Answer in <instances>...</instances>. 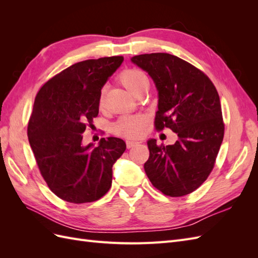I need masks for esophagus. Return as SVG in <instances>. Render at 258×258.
Segmentation results:
<instances>
[{"label":"esophagus","mask_w":258,"mask_h":258,"mask_svg":"<svg viewBox=\"0 0 258 258\" xmlns=\"http://www.w3.org/2000/svg\"><path fill=\"white\" fill-rule=\"evenodd\" d=\"M126 143H127V147H128V148H131V147H134V146H136V145L139 144V142H137V141H131V140H128V141H127Z\"/></svg>","instance_id":"esophagus-1"}]
</instances>
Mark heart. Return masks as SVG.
<instances>
[{"instance_id":"1","label":"heart","mask_w":258,"mask_h":258,"mask_svg":"<svg viewBox=\"0 0 258 258\" xmlns=\"http://www.w3.org/2000/svg\"><path fill=\"white\" fill-rule=\"evenodd\" d=\"M118 81L126 87L130 92L137 93L146 88L147 79L146 75L141 70L136 68L123 69L118 74ZM99 107L102 108L104 105V92L100 93L99 97ZM146 118L142 115H122L119 117L114 126L113 132L117 136H120L128 139H137L142 137L145 129Z\"/></svg>"}]
</instances>
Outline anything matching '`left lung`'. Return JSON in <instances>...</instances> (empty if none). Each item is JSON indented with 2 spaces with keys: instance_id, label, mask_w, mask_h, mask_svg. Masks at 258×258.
Wrapping results in <instances>:
<instances>
[{
  "instance_id": "left-lung-1",
  "label": "left lung",
  "mask_w": 258,
  "mask_h": 258,
  "mask_svg": "<svg viewBox=\"0 0 258 258\" xmlns=\"http://www.w3.org/2000/svg\"><path fill=\"white\" fill-rule=\"evenodd\" d=\"M131 60L157 87L155 129L169 128L178 137L173 145L147 142L145 173L166 196H185L204 184L214 168L225 131L220 96L201 70L173 54L144 53Z\"/></svg>"
}]
</instances>
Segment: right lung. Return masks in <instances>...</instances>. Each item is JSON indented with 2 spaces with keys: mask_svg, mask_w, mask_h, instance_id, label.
I'll use <instances>...</instances> for the list:
<instances>
[{
  "mask_svg": "<svg viewBox=\"0 0 258 258\" xmlns=\"http://www.w3.org/2000/svg\"><path fill=\"white\" fill-rule=\"evenodd\" d=\"M122 56L77 62L46 82L28 122L29 143L49 189L71 204L99 200L112 186V167L126 150L118 138L83 145L86 127L99 114L101 88Z\"/></svg>",
  "mask_w": 258,
  "mask_h": 258,
  "instance_id": "obj_1",
  "label": "right lung"
}]
</instances>
